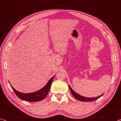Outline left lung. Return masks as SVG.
Here are the masks:
<instances>
[{
    "mask_svg": "<svg viewBox=\"0 0 121 121\" xmlns=\"http://www.w3.org/2000/svg\"><path fill=\"white\" fill-rule=\"evenodd\" d=\"M69 89H70L71 93L72 94V95H73V96L75 97L76 99H77L78 100L80 101H82V102H87V101H95L96 100H97V99L100 98V97H101L102 95H104V94H102L100 96H99L96 97H84L82 96L79 95L77 92L74 91L73 90L72 87H70V86L68 85Z\"/></svg>",
    "mask_w": 121,
    "mask_h": 121,
    "instance_id": "1",
    "label": "left lung"
}]
</instances>
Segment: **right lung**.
<instances>
[{
	"mask_svg": "<svg viewBox=\"0 0 121 121\" xmlns=\"http://www.w3.org/2000/svg\"><path fill=\"white\" fill-rule=\"evenodd\" d=\"M54 77V75L49 79V80L47 82V83L46 84L45 86L43 87L42 89H41L40 90H37L34 92H30V93L24 94L22 93V92H20L19 91L16 90V89H15L13 87V86L11 85V84L10 83V82L9 84L11 86V88L14 90L16 95L19 99H20L21 100L29 102H37L43 100L46 96L47 95L49 90H50L51 85H52V82H53V79Z\"/></svg>",
	"mask_w": 121,
	"mask_h": 121,
	"instance_id": "add662e5",
	"label": "right lung"
}]
</instances>
